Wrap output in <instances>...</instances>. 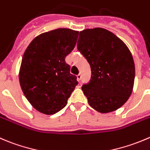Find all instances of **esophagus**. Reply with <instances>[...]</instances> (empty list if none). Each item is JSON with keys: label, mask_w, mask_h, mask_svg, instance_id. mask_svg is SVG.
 I'll return each instance as SVG.
<instances>
[{"label": "esophagus", "mask_w": 150, "mask_h": 150, "mask_svg": "<svg viewBox=\"0 0 150 150\" xmlns=\"http://www.w3.org/2000/svg\"><path fill=\"white\" fill-rule=\"evenodd\" d=\"M81 78H82V76H81V74H78V75H77V80H78V81H80L81 80Z\"/></svg>", "instance_id": "34e87169"}]
</instances>
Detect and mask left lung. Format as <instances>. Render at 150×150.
I'll return each instance as SVG.
<instances>
[{"instance_id": "8db88e82", "label": "left lung", "mask_w": 150, "mask_h": 150, "mask_svg": "<svg viewBox=\"0 0 150 150\" xmlns=\"http://www.w3.org/2000/svg\"><path fill=\"white\" fill-rule=\"evenodd\" d=\"M77 47L91 67L90 81L82 86L89 105L103 114L122 107L131 95L135 79L127 46L112 32L95 28L80 32Z\"/></svg>"}]
</instances>
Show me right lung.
Listing matches in <instances>:
<instances>
[{"label": "right lung", "instance_id": "add662e5", "mask_svg": "<svg viewBox=\"0 0 150 150\" xmlns=\"http://www.w3.org/2000/svg\"><path fill=\"white\" fill-rule=\"evenodd\" d=\"M78 33L69 28L41 33L23 54L20 86L31 105L42 114L51 115L64 108L78 85L65 58L75 47Z\"/></svg>", "mask_w": 150, "mask_h": 150}]
</instances>
